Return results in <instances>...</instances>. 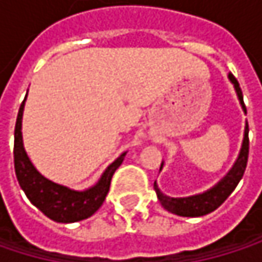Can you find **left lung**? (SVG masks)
Returning a JSON list of instances; mask_svg holds the SVG:
<instances>
[{
  "label": "left lung",
  "instance_id": "obj_1",
  "mask_svg": "<svg viewBox=\"0 0 262 262\" xmlns=\"http://www.w3.org/2000/svg\"><path fill=\"white\" fill-rule=\"evenodd\" d=\"M228 79L234 84V89H235L238 101L241 104V109L246 114V106H244V101H243V92L239 89L238 81L232 74H229ZM247 156H249V124L246 121L243 142H241V148H239V153L236 156V161L234 162L232 168L219 182L215 183L214 186H211L209 189L203 191V192L188 195V197H170V195L164 194L159 189L158 183L155 182V191H156L158 200L161 202L164 209H167L171 214L181 215V217H202V215H206V214L215 211L231 195V192L235 189V186L241 181L243 174H244V170H246V165H247ZM162 167H164V161L161 164L159 171L162 170Z\"/></svg>",
  "mask_w": 262,
  "mask_h": 262
}]
</instances>
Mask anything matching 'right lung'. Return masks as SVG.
<instances>
[{
    "label": "right lung",
    "instance_id": "add662e5",
    "mask_svg": "<svg viewBox=\"0 0 262 262\" xmlns=\"http://www.w3.org/2000/svg\"><path fill=\"white\" fill-rule=\"evenodd\" d=\"M26 100L23 101L16 126H15V173L19 186L26 192L27 199L50 220L57 223H76L80 220L89 219L104 202L111 179L117 168L123 164L127 151L121 153L100 176L95 185L86 189H73L70 186L53 182L42 176L33 162L30 161L24 148L23 141V114H24Z\"/></svg>",
    "mask_w": 262,
    "mask_h": 262
}]
</instances>
